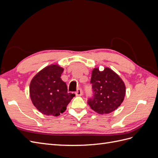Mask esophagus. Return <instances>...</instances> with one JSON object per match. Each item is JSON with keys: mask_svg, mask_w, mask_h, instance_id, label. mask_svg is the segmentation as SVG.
<instances>
[{"mask_svg": "<svg viewBox=\"0 0 158 158\" xmlns=\"http://www.w3.org/2000/svg\"><path fill=\"white\" fill-rule=\"evenodd\" d=\"M76 96H81V95H82V91L81 89H78V90L76 91V93H75Z\"/></svg>", "mask_w": 158, "mask_h": 158, "instance_id": "1", "label": "esophagus"}]
</instances>
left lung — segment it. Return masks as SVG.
<instances>
[{
    "instance_id": "obj_1",
    "label": "left lung",
    "mask_w": 158,
    "mask_h": 158,
    "mask_svg": "<svg viewBox=\"0 0 158 158\" xmlns=\"http://www.w3.org/2000/svg\"><path fill=\"white\" fill-rule=\"evenodd\" d=\"M90 84L92 85L93 96L88 100L91 109L99 114H108L117 109L125 96V83L114 71L105 68L92 70Z\"/></svg>"
}]
</instances>
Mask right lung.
I'll return each mask as SVG.
<instances>
[{
  "mask_svg": "<svg viewBox=\"0 0 158 158\" xmlns=\"http://www.w3.org/2000/svg\"><path fill=\"white\" fill-rule=\"evenodd\" d=\"M64 69L59 65L46 66L31 80L30 94L33 104L46 115L59 116L74 96L68 93L67 86L60 78Z\"/></svg>",
  "mask_w": 158,
  "mask_h": 158,
  "instance_id": "obj_1",
  "label": "right lung"
}]
</instances>
